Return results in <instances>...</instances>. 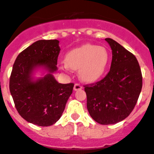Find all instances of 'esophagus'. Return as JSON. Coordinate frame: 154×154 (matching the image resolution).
Wrapping results in <instances>:
<instances>
[{"label": "esophagus", "mask_w": 154, "mask_h": 154, "mask_svg": "<svg viewBox=\"0 0 154 154\" xmlns=\"http://www.w3.org/2000/svg\"><path fill=\"white\" fill-rule=\"evenodd\" d=\"M82 87L80 85V84H77V83L74 84V91H78V90L82 89Z\"/></svg>", "instance_id": "esophagus-1"}]
</instances>
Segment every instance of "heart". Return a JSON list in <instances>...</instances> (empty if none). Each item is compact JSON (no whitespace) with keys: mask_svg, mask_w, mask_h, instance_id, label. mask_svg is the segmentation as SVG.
<instances>
[{"mask_svg":"<svg viewBox=\"0 0 154 154\" xmlns=\"http://www.w3.org/2000/svg\"><path fill=\"white\" fill-rule=\"evenodd\" d=\"M65 62L63 69L78 70L82 81L92 83L104 74L109 63V54L104 47L85 44L69 51Z\"/></svg>","mask_w":154,"mask_h":154,"instance_id":"1","label":"heart"}]
</instances>
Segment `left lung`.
Instances as JSON below:
<instances>
[{
    "label": "left lung",
    "mask_w": 154,
    "mask_h": 154,
    "mask_svg": "<svg viewBox=\"0 0 154 154\" xmlns=\"http://www.w3.org/2000/svg\"><path fill=\"white\" fill-rule=\"evenodd\" d=\"M105 40L112 50L109 72L100 81L84 87L92 119L101 125H111L131 113L141 92L142 76L132 53L112 39Z\"/></svg>",
    "instance_id": "8db88e82"
}]
</instances>
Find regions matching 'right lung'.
<instances>
[{"instance_id": "1", "label": "right lung", "mask_w": 154, "mask_h": 154, "mask_svg": "<svg viewBox=\"0 0 154 154\" xmlns=\"http://www.w3.org/2000/svg\"><path fill=\"white\" fill-rule=\"evenodd\" d=\"M60 51L59 40H38L20 52L13 65L9 90L17 112L30 123H55L72 94L74 83H59L53 75L57 70ZM39 67L48 74L34 80L32 74Z\"/></svg>"}]
</instances>
